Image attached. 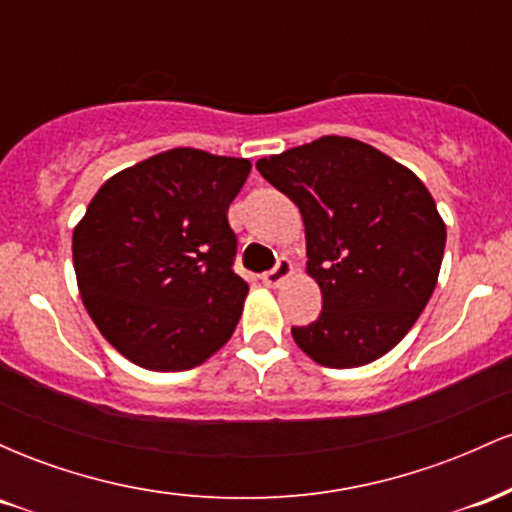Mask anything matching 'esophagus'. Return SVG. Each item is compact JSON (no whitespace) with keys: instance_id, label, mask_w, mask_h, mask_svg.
Instances as JSON below:
<instances>
[{"instance_id":"esophagus-1","label":"esophagus","mask_w":512,"mask_h":512,"mask_svg":"<svg viewBox=\"0 0 512 512\" xmlns=\"http://www.w3.org/2000/svg\"><path fill=\"white\" fill-rule=\"evenodd\" d=\"M293 274V264L291 260H286V257H281L279 262H276L274 269H269V272L262 274V281L264 286H272V289H276L279 284H284L286 279Z\"/></svg>"}]
</instances>
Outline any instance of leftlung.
I'll return each mask as SVG.
<instances>
[{"instance_id": "obj_1", "label": "left lung", "mask_w": 512, "mask_h": 512, "mask_svg": "<svg viewBox=\"0 0 512 512\" xmlns=\"http://www.w3.org/2000/svg\"><path fill=\"white\" fill-rule=\"evenodd\" d=\"M301 209L322 313L293 342L327 368H358L402 342L438 284L445 221L426 185L351 137H320L257 161Z\"/></svg>"}]
</instances>
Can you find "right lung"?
<instances>
[{"label": "right lung", "instance_id": "right-lung-1", "mask_svg": "<svg viewBox=\"0 0 512 512\" xmlns=\"http://www.w3.org/2000/svg\"><path fill=\"white\" fill-rule=\"evenodd\" d=\"M248 158L170 149L103 182L76 223V286L96 327L146 370H190L236 332L248 284L233 272L228 207Z\"/></svg>", "mask_w": 512, "mask_h": 512}]
</instances>
